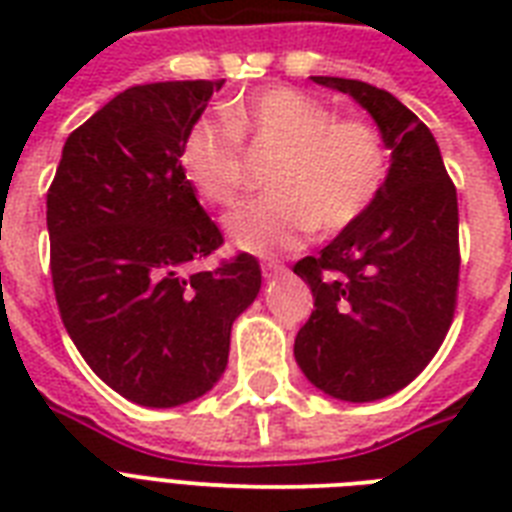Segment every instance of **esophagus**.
Segmentation results:
<instances>
[{
    "instance_id": "34e87169",
    "label": "esophagus",
    "mask_w": 512,
    "mask_h": 512,
    "mask_svg": "<svg viewBox=\"0 0 512 512\" xmlns=\"http://www.w3.org/2000/svg\"><path fill=\"white\" fill-rule=\"evenodd\" d=\"M260 268H263V276H265V279H276V276H281V273L287 271L284 265H281V263H273V260H268V263H263V265H260Z\"/></svg>"
}]
</instances>
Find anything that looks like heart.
I'll return each instance as SVG.
<instances>
[{"instance_id":"obj_1","label":"heart","mask_w":512,"mask_h":512,"mask_svg":"<svg viewBox=\"0 0 512 512\" xmlns=\"http://www.w3.org/2000/svg\"><path fill=\"white\" fill-rule=\"evenodd\" d=\"M225 124L201 119L188 130L180 167L204 204L231 207L244 185V151L268 156L265 188L225 217L231 244L255 255L297 247L316 228L340 233L358 223L388 183L385 135L364 116H337L295 87H268L228 100Z\"/></svg>"}]
</instances>
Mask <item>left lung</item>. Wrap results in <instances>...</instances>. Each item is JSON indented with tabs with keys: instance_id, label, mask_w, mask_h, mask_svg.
I'll return each instance as SVG.
<instances>
[{
	"instance_id": "obj_1",
	"label": "left lung",
	"mask_w": 512,
	"mask_h": 512,
	"mask_svg": "<svg viewBox=\"0 0 512 512\" xmlns=\"http://www.w3.org/2000/svg\"><path fill=\"white\" fill-rule=\"evenodd\" d=\"M313 82L348 92L374 116L393 164L374 207L321 255L295 263L313 292L295 358L329 396L374 401L406 388L452 327L460 287L457 188L436 138L390 92L337 76Z\"/></svg>"
}]
</instances>
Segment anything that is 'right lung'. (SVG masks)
<instances>
[{
  "mask_svg": "<svg viewBox=\"0 0 512 512\" xmlns=\"http://www.w3.org/2000/svg\"><path fill=\"white\" fill-rule=\"evenodd\" d=\"M223 79L135 84L68 135L47 191L52 289L90 369L140 406L188 404L225 372L231 327L260 292L252 255L223 247L180 167Z\"/></svg>",
  "mask_w": 512,
  "mask_h": 512,
  "instance_id": "right-lung-1",
  "label": "right lung"
}]
</instances>
